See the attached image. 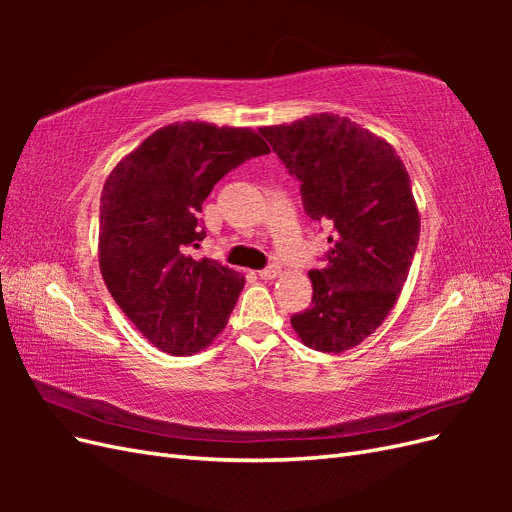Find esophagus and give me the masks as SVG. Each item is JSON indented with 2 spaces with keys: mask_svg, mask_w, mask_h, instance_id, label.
Returning <instances> with one entry per match:
<instances>
[{
  "mask_svg": "<svg viewBox=\"0 0 512 512\" xmlns=\"http://www.w3.org/2000/svg\"><path fill=\"white\" fill-rule=\"evenodd\" d=\"M258 275H260V280H275V277L282 275V269L280 267H267V269L258 271Z\"/></svg>",
  "mask_w": 512,
  "mask_h": 512,
  "instance_id": "34e87169",
  "label": "esophagus"
}]
</instances>
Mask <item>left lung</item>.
Wrapping results in <instances>:
<instances>
[{
	"mask_svg": "<svg viewBox=\"0 0 512 512\" xmlns=\"http://www.w3.org/2000/svg\"><path fill=\"white\" fill-rule=\"evenodd\" d=\"M288 173L301 181L309 218L329 222V265L309 271L314 297L290 324L307 348L344 352L395 307L421 235L410 175L391 143L333 113L262 126Z\"/></svg>",
	"mask_w": 512,
	"mask_h": 512,
	"instance_id": "1",
	"label": "left lung"
}]
</instances>
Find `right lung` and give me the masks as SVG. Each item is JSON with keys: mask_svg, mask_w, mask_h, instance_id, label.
I'll return each mask as SVG.
<instances>
[{"mask_svg": "<svg viewBox=\"0 0 512 512\" xmlns=\"http://www.w3.org/2000/svg\"><path fill=\"white\" fill-rule=\"evenodd\" d=\"M262 153L269 145L250 128L177 121L147 136L108 175L100 198L102 280L162 352H200L224 331L245 277L188 250L207 237L198 213L213 185Z\"/></svg>", "mask_w": 512, "mask_h": 512, "instance_id": "right-lung-1", "label": "right lung"}]
</instances>
